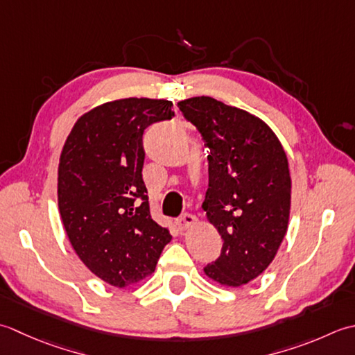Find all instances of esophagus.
I'll use <instances>...</instances> for the list:
<instances>
[{"label":"esophagus","mask_w":355,"mask_h":355,"mask_svg":"<svg viewBox=\"0 0 355 355\" xmlns=\"http://www.w3.org/2000/svg\"><path fill=\"white\" fill-rule=\"evenodd\" d=\"M196 222H198L196 216H193V214H190V213H185V214L180 216L179 219H176V225H178V228H179L180 231H184V230H187V228L196 225Z\"/></svg>","instance_id":"obj_1"}]
</instances>
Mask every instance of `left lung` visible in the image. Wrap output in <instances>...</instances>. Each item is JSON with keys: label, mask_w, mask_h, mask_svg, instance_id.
<instances>
[{"label": "left lung", "mask_w": 355, "mask_h": 355, "mask_svg": "<svg viewBox=\"0 0 355 355\" xmlns=\"http://www.w3.org/2000/svg\"><path fill=\"white\" fill-rule=\"evenodd\" d=\"M196 125L208 155V190L202 208L223 241L207 276L241 286L260 276L286 234L291 176L284 147L254 114L209 96L178 103Z\"/></svg>", "instance_id": "obj_1"}]
</instances>
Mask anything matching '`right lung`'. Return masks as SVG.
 Returning <instances> with one entry per match:
<instances>
[{"label":"right lung","mask_w":355,"mask_h":355,"mask_svg":"<svg viewBox=\"0 0 355 355\" xmlns=\"http://www.w3.org/2000/svg\"><path fill=\"white\" fill-rule=\"evenodd\" d=\"M165 99L125 98L76 121L58 167V207L78 257L108 285L125 288L155 272L171 241L151 219L142 180L144 130L175 116Z\"/></svg>","instance_id":"1"}]
</instances>
